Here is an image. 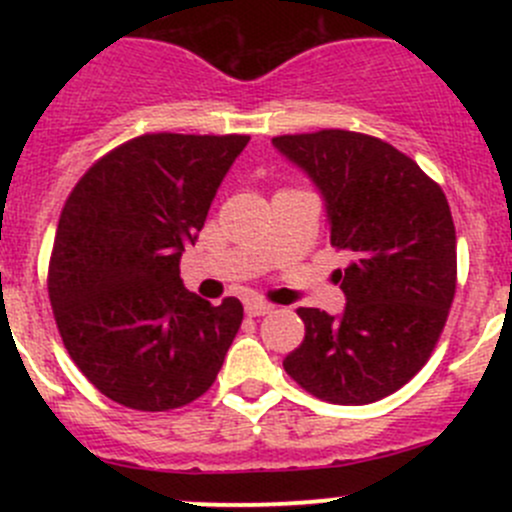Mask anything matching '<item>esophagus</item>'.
Returning <instances> with one entry per match:
<instances>
[{"label":"esophagus","mask_w":512,"mask_h":512,"mask_svg":"<svg viewBox=\"0 0 512 512\" xmlns=\"http://www.w3.org/2000/svg\"><path fill=\"white\" fill-rule=\"evenodd\" d=\"M272 304H265V302H247L245 304V314L247 317H265V314H272Z\"/></svg>","instance_id":"34e87169"}]
</instances>
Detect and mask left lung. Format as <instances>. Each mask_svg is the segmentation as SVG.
<instances>
[{
    "instance_id": "left-lung-1",
    "label": "left lung",
    "mask_w": 512,
    "mask_h": 512,
    "mask_svg": "<svg viewBox=\"0 0 512 512\" xmlns=\"http://www.w3.org/2000/svg\"><path fill=\"white\" fill-rule=\"evenodd\" d=\"M324 198L329 242L352 262L337 270L347 307H299L304 342L285 371L317 399L374 404L421 371L456 294V227L441 185L366 133L327 128L272 138Z\"/></svg>"
}]
</instances>
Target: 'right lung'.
Segmentation results:
<instances>
[{
    "label": "right lung",
    "mask_w": 512,
    "mask_h": 512,
    "mask_svg": "<svg viewBox=\"0 0 512 512\" xmlns=\"http://www.w3.org/2000/svg\"><path fill=\"white\" fill-rule=\"evenodd\" d=\"M250 136L146 133L113 148L66 198L49 299L81 374L116 404L170 411L213 386L242 324L240 299L188 292L195 245L225 173Z\"/></svg>",
    "instance_id": "obj_1"
}]
</instances>
